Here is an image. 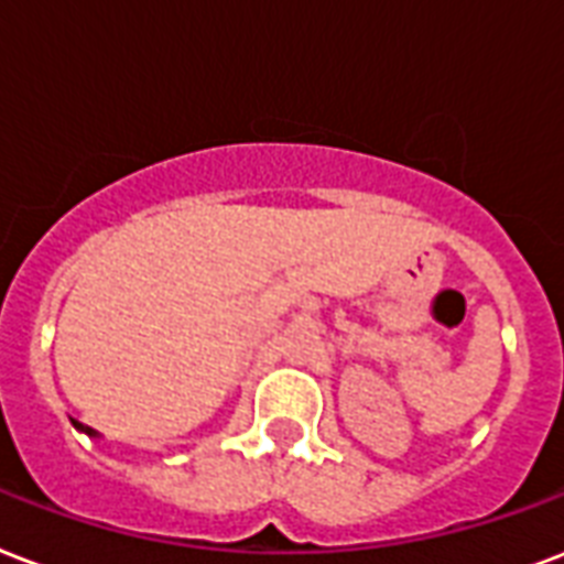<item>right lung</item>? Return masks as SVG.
<instances>
[{"label": "right lung", "instance_id": "right-lung-1", "mask_svg": "<svg viewBox=\"0 0 564 564\" xmlns=\"http://www.w3.org/2000/svg\"><path fill=\"white\" fill-rule=\"evenodd\" d=\"M73 423H76V430L87 432V435H96V432H94V430H90V426H82V423H78V421H73Z\"/></svg>", "mask_w": 564, "mask_h": 564}]
</instances>
